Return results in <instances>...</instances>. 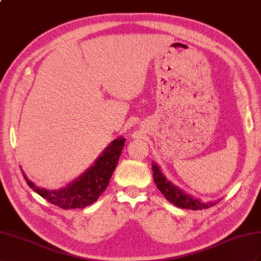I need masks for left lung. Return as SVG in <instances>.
<instances>
[{"label": "left lung", "instance_id": "1", "mask_svg": "<svg viewBox=\"0 0 261 261\" xmlns=\"http://www.w3.org/2000/svg\"><path fill=\"white\" fill-rule=\"evenodd\" d=\"M152 171H153V179H154V182L156 184V188L164 195V197L173 205L185 210L197 211V210L208 208V207L214 206L216 203H218V200L217 202L203 203L200 199L194 198L193 196L186 194L185 192L179 190L175 185H173L170 181L166 179L161 170H160V168L154 162L152 163Z\"/></svg>", "mask_w": 261, "mask_h": 261}]
</instances>
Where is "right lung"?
I'll return each instance as SVG.
<instances>
[{
	"label": "right lung",
	"instance_id": "add662e5",
	"mask_svg": "<svg viewBox=\"0 0 261 261\" xmlns=\"http://www.w3.org/2000/svg\"><path fill=\"white\" fill-rule=\"evenodd\" d=\"M125 139L119 137L107 146L92 166L66 188L48 191L39 189L23 173L26 183L37 194L63 210L84 208L95 203L109 184L119 161Z\"/></svg>",
	"mask_w": 261,
	"mask_h": 261
}]
</instances>
